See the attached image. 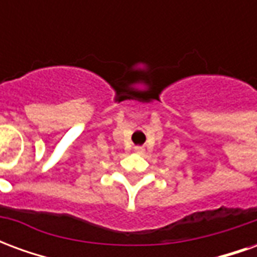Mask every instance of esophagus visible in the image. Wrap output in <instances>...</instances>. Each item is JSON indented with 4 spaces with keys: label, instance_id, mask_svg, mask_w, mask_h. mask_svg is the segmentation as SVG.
Wrapping results in <instances>:
<instances>
[{
    "label": "esophagus",
    "instance_id": "obj_1",
    "mask_svg": "<svg viewBox=\"0 0 257 257\" xmlns=\"http://www.w3.org/2000/svg\"><path fill=\"white\" fill-rule=\"evenodd\" d=\"M135 151H136V153H139V154H143L146 150L143 146H136V147H135Z\"/></svg>",
    "mask_w": 257,
    "mask_h": 257
}]
</instances>
